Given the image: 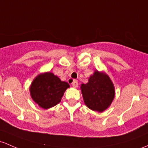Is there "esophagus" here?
<instances>
[{"mask_svg": "<svg viewBox=\"0 0 148 148\" xmlns=\"http://www.w3.org/2000/svg\"><path fill=\"white\" fill-rule=\"evenodd\" d=\"M71 84H72V86L74 87V88H77L78 86V82L76 80H73V82H72V83H71Z\"/></svg>", "mask_w": 148, "mask_h": 148, "instance_id": "obj_1", "label": "esophagus"}]
</instances>
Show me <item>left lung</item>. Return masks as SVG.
Wrapping results in <instances>:
<instances>
[{
	"instance_id": "8db88e82",
	"label": "left lung",
	"mask_w": 148,
	"mask_h": 148,
	"mask_svg": "<svg viewBox=\"0 0 148 148\" xmlns=\"http://www.w3.org/2000/svg\"><path fill=\"white\" fill-rule=\"evenodd\" d=\"M84 103L90 110L99 112L105 111L114 98L113 83L108 74L95 71L87 84L81 86Z\"/></svg>"
}]
</instances>
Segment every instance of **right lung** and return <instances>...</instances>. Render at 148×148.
I'll use <instances>...</instances> for the list:
<instances>
[{
    "instance_id": "1",
    "label": "right lung",
    "mask_w": 148,
    "mask_h": 148,
    "mask_svg": "<svg viewBox=\"0 0 148 148\" xmlns=\"http://www.w3.org/2000/svg\"><path fill=\"white\" fill-rule=\"evenodd\" d=\"M69 84L62 82L51 72L40 74L31 84L32 98L41 108L48 109L56 106L61 101L62 97Z\"/></svg>"
}]
</instances>
